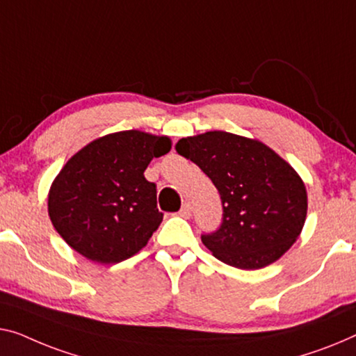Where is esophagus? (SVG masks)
Masks as SVG:
<instances>
[{
	"mask_svg": "<svg viewBox=\"0 0 356 356\" xmlns=\"http://www.w3.org/2000/svg\"><path fill=\"white\" fill-rule=\"evenodd\" d=\"M179 216L184 217V219H190V216H192V208H190L188 203H185L182 208H180Z\"/></svg>",
	"mask_w": 356,
	"mask_h": 356,
	"instance_id": "obj_1",
	"label": "esophagus"
}]
</instances>
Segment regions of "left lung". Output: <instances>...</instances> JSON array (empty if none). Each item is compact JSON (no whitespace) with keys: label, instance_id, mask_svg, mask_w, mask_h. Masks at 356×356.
<instances>
[{"label":"left lung","instance_id":"obj_1","mask_svg":"<svg viewBox=\"0 0 356 356\" xmlns=\"http://www.w3.org/2000/svg\"><path fill=\"white\" fill-rule=\"evenodd\" d=\"M176 150L219 190L222 224L201 235L212 256L257 270L283 256L300 235L307 190L293 166L262 142L225 131L184 137Z\"/></svg>","mask_w":356,"mask_h":356}]
</instances>
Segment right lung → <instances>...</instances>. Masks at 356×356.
Here are the masks:
<instances>
[{"mask_svg": "<svg viewBox=\"0 0 356 356\" xmlns=\"http://www.w3.org/2000/svg\"><path fill=\"white\" fill-rule=\"evenodd\" d=\"M169 150V137L131 129L99 137L75 153L47 196L51 222L67 245L99 264L139 252L163 220L156 185L144 172Z\"/></svg>", "mask_w": 356, "mask_h": 356, "instance_id": "obj_1", "label": "right lung"}]
</instances>
